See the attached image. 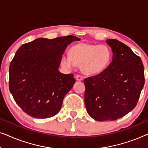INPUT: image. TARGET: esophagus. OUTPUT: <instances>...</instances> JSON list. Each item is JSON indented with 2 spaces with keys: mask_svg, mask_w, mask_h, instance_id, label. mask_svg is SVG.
Here are the masks:
<instances>
[{
  "mask_svg": "<svg viewBox=\"0 0 148 148\" xmlns=\"http://www.w3.org/2000/svg\"><path fill=\"white\" fill-rule=\"evenodd\" d=\"M75 78L77 81H82L83 80V77L82 75H77Z\"/></svg>",
  "mask_w": 148,
  "mask_h": 148,
  "instance_id": "1",
  "label": "esophagus"
}]
</instances>
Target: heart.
I'll return each mask as SVG.
<instances>
[{
  "mask_svg": "<svg viewBox=\"0 0 148 148\" xmlns=\"http://www.w3.org/2000/svg\"><path fill=\"white\" fill-rule=\"evenodd\" d=\"M70 54H64L60 64L66 69H72L81 64L82 72L88 75H96L104 71L112 60V51L106 45L89 43L77 44L70 48Z\"/></svg>",
  "mask_w": 148,
  "mask_h": 148,
  "instance_id": "b5f03b06",
  "label": "heart"
}]
</instances>
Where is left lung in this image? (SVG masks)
<instances>
[{"label":"left lung","mask_w":148,"mask_h":148,"mask_svg":"<svg viewBox=\"0 0 148 148\" xmlns=\"http://www.w3.org/2000/svg\"><path fill=\"white\" fill-rule=\"evenodd\" d=\"M112 61L104 71L84 79L87 112L96 121H114L135 108L144 86V68L139 56L114 39Z\"/></svg>","instance_id":"1"}]
</instances>
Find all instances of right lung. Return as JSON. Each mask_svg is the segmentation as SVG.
Instances as JSON below:
<instances>
[{
	"label": "right lung",
	"instance_id": "add662e5",
	"mask_svg": "<svg viewBox=\"0 0 148 148\" xmlns=\"http://www.w3.org/2000/svg\"><path fill=\"white\" fill-rule=\"evenodd\" d=\"M79 40L71 35L38 38L16 52L9 66V90L26 114L46 119L59 112L64 97L75 82L73 75L58 71L60 58L67 45Z\"/></svg>",
	"mask_w": 148,
	"mask_h": 148
}]
</instances>
